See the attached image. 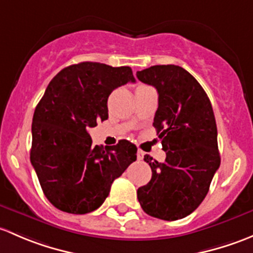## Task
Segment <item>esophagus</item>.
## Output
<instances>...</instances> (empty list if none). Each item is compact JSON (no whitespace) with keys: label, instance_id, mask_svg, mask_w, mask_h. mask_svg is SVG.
Returning <instances> with one entry per match:
<instances>
[{"label":"esophagus","instance_id":"obj_1","mask_svg":"<svg viewBox=\"0 0 253 253\" xmlns=\"http://www.w3.org/2000/svg\"><path fill=\"white\" fill-rule=\"evenodd\" d=\"M136 156H137V160H139V161H141L142 158H144V156H145V152H144V151L139 150V151H137Z\"/></svg>","mask_w":253,"mask_h":253}]
</instances>
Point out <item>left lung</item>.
Listing matches in <instances>:
<instances>
[{
	"instance_id": "8db88e82",
	"label": "left lung",
	"mask_w": 253,
	"mask_h": 253,
	"mask_svg": "<svg viewBox=\"0 0 253 253\" xmlns=\"http://www.w3.org/2000/svg\"><path fill=\"white\" fill-rule=\"evenodd\" d=\"M136 77L158 92L153 126L167 155L163 163L145 156L152 178L137 189V200L151 217L181 219L201 205L220 166L212 105L199 82L179 66H153Z\"/></svg>"
}]
</instances>
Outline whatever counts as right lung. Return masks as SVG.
I'll use <instances>...</instances> for the list:
<instances>
[{"label": "right lung", "instance_id": "obj_1", "mask_svg": "<svg viewBox=\"0 0 253 253\" xmlns=\"http://www.w3.org/2000/svg\"><path fill=\"white\" fill-rule=\"evenodd\" d=\"M135 83L130 67L82 62L49 82L33 117L30 161L41 189L58 210L85 214L97 210L112 183L136 161V146L121 140L92 146L88 130L108 118L114 88Z\"/></svg>", "mask_w": 253, "mask_h": 253}]
</instances>
